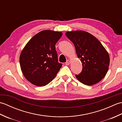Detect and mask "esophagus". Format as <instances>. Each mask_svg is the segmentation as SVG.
<instances>
[{
    "mask_svg": "<svg viewBox=\"0 0 122 122\" xmlns=\"http://www.w3.org/2000/svg\"><path fill=\"white\" fill-rule=\"evenodd\" d=\"M70 61L68 60H67L66 62L65 63V64L66 66H68V65H69V64H70Z\"/></svg>",
    "mask_w": 122,
    "mask_h": 122,
    "instance_id": "esophagus-1",
    "label": "esophagus"
}]
</instances>
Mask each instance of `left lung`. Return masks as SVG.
<instances>
[{"mask_svg": "<svg viewBox=\"0 0 122 122\" xmlns=\"http://www.w3.org/2000/svg\"><path fill=\"white\" fill-rule=\"evenodd\" d=\"M66 35L74 44L82 63V70L76 75V79L87 85L99 82L108 70L110 56L107 51L94 36L84 31H68Z\"/></svg>", "mask_w": 122, "mask_h": 122, "instance_id": "obj_1", "label": "left lung"}]
</instances>
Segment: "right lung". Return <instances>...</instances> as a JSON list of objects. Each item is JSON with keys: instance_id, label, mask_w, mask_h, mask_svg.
Masks as SVG:
<instances>
[{"instance_id": "right-lung-1", "label": "right lung", "mask_w": 122, "mask_h": 122, "mask_svg": "<svg viewBox=\"0 0 122 122\" xmlns=\"http://www.w3.org/2000/svg\"><path fill=\"white\" fill-rule=\"evenodd\" d=\"M62 33L43 30L29 41L20 54L22 72L28 81L38 86L47 85L54 79L62 64L58 62L56 44Z\"/></svg>"}]
</instances>
